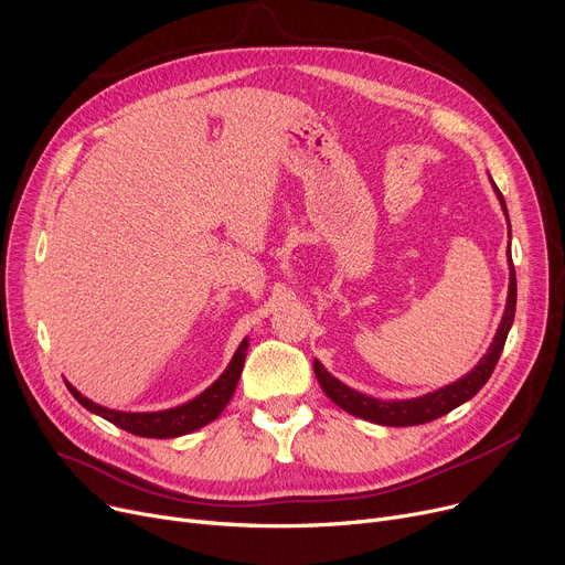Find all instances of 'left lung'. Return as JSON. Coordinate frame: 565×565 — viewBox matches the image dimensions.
I'll use <instances>...</instances> for the list:
<instances>
[{"label": "left lung", "mask_w": 565, "mask_h": 565, "mask_svg": "<svg viewBox=\"0 0 565 565\" xmlns=\"http://www.w3.org/2000/svg\"><path fill=\"white\" fill-rule=\"evenodd\" d=\"M494 192H497L499 203H501L503 213H507V220H509L507 201H503L497 185H494ZM509 265H511V279H509L507 311H503V316H501L499 330H497L488 352L483 354V360L477 366H473L465 377L447 384V387H441L433 394L419 396V398L380 401V398H371L366 394L350 390L348 384L337 380L318 360H313V371H316V377L320 382L322 392L328 394V398H332V403H337L341 409L350 412L352 417H360V419H366V422L380 424V426H419V424H428L433 419L444 417V414H449L458 405L467 403L471 396H477L479 390L490 380V375H492V371L499 362V354L503 350V343H507V337L511 332V324H513V318H515L518 281H515V267H513L511 258H509Z\"/></svg>", "instance_id": "left-lung-1"}]
</instances>
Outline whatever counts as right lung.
Here are the masks:
<instances>
[{
  "label": "right lung",
  "mask_w": 565,
  "mask_h": 565,
  "mask_svg": "<svg viewBox=\"0 0 565 565\" xmlns=\"http://www.w3.org/2000/svg\"><path fill=\"white\" fill-rule=\"evenodd\" d=\"M247 348H249V339H243V343L237 345L231 364L226 366V371L207 387L205 392H201L196 398L171 407V409H160V412H118V409H109L103 407L94 401H88L86 396H82L71 382L68 390L75 396V401L79 405H84L88 412L98 414V417L107 419L109 424L124 428L132 435L139 437H156V439H169V437H181L188 433H194L199 428H203L205 424L215 422L222 409L228 405L237 380H241L243 366H245V358H247Z\"/></svg>",
  "instance_id": "right-lung-1"
}]
</instances>
